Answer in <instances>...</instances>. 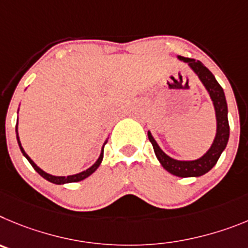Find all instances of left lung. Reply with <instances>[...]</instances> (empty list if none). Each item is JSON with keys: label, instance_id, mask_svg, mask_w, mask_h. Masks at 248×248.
<instances>
[{"label": "left lung", "instance_id": "obj_1", "mask_svg": "<svg viewBox=\"0 0 248 248\" xmlns=\"http://www.w3.org/2000/svg\"><path fill=\"white\" fill-rule=\"evenodd\" d=\"M178 59L188 64L189 68L194 71V74L202 81L205 90L207 91L211 101H213L214 110H215L216 117V133L210 148L207 149L206 153L198 159L193 160H179L169 157L167 153L163 152L157 140L152 136L151 131H148V138L151 140L153 149H155V157L159 160L162 167L175 177L190 178V177H202L207 171L211 170L213 167L217 163L218 158L226 148L230 136L229 119H227V102L225 97L224 89L216 81L215 77L209 69L200 62V60L190 59L178 55Z\"/></svg>", "mask_w": 248, "mask_h": 248}]
</instances>
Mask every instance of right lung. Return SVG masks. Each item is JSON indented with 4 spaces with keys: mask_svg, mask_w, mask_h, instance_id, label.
<instances>
[{
    "mask_svg": "<svg viewBox=\"0 0 248 248\" xmlns=\"http://www.w3.org/2000/svg\"><path fill=\"white\" fill-rule=\"evenodd\" d=\"M19 110V108H18ZM16 136H17V142H18V146H19V149H21V152L23 153L24 157L27 158V160L31 163V166L34 168V170L37 171L41 177H43L44 179H46L48 182L53 183V184H58V185H62V184H68V183H75V182H80V180H84L85 178L90 177L91 174L93 173V171L96 170L97 168L100 167V164H101L102 162V158H104V146L106 143H108V140H105L104 146H102V149H101V153H100L99 158H97V160L95 163H93V166L90 167V168L85 169V170L80 171V173H77V174H73V175H68V177H58V175H52V174L46 173V171H44L43 169H41L39 167L35 164L34 162H33L32 159H31V157L26 153V151L23 149V147H22V143H21V140H19V136H18V121H17V124H16Z\"/></svg>",
    "mask_w": 248,
    "mask_h": 248,
    "instance_id": "1",
    "label": "right lung"
}]
</instances>
